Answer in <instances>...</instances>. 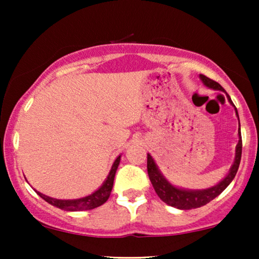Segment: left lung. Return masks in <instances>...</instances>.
<instances>
[{"mask_svg":"<svg viewBox=\"0 0 259 259\" xmlns=\"http://www.w3.org/2000/svg\"><path fill=\"white\" fill-rule=\"evenodd\" d=\"M199 77L206 87L212 88V90H215V91L225 92L224 88H223L221 84L215 82L213 80H211L210 77L205 76L203 74H200ZM225 94L226 97H228V100L230 104L235 107L236 114L238 116V112H237V108L236 106L233 105L231 98L229 97V94L226 93V92ZM238 136H239V140L236 146L235 161H233L228 176H226L223 180H221L217 185L212 186L210 189L185 190V189H179V187L173 186L172 184L169 183L164 176H162V173L160 172V169L158 168V166L153 160V158L151 157V154H147L148 177H150V180L152 185L154 187V191L158 194V197L160 198L164 203L169 205V206L177 207L179 208V210H191V208H197V207L204 206V205L210 203L211 200H213L215 197L219 196V194H221L223 191L230 185V183L232 182L237 171H238L240 158H242V136H240V128L238 130Z\"/></svg>","mask_w":259,"mask_h":259,"instance_id":"8db88e82","label":"left lung"}]
</instances>
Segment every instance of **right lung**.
Masks as SVG:
<instances>
[{"instance_id": "obj_1", "label": "right lung", "mask_w": 259, "mask_h": 259, "mask_svg": "<svg viewBox=\"0 0 259 259\" xmlns=\"http://www.w3.org/2000/svg\"><path fill=\"white\" fill-rule=\"evenodd\" d=\"M120 158L121 155H119L118 158L115 159V161L113 162L111 171H109V175L104 184L99 187V189L93 192L90 196H86L83 198H79V199H55V198L45 196L41 192L36 193L40 196L42 199H45L47 203H49L53 206H56L61 210L65 211H84V210H92V208H95L100 205L105 204L107 199L111 196L112 189H113V183H114V177H115V172L118 169V166L120 164Z\"/></svg>"}]
</instances>
